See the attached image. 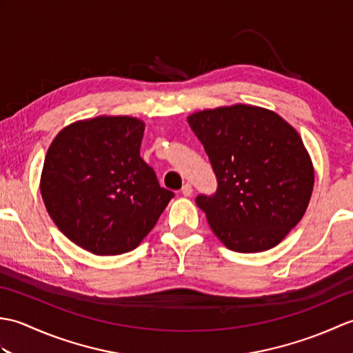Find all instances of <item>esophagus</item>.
I'll return each mask as SVG.
<instances>
[{
	"label": "esophagus",
	"mask_w": 353,
	"mask_h": 353,
	"mask_svg": "<svg viewBox=\"0 0 353 353\" xmlns=\"http://www.w3.org/2000/svg\"><path fill=\"white\" fill-rule=\"evenodd\" d=\"M182 194L185 197H190L191 194H192V186H191V183H185L183 186H182Z\"/></svg>",
	"instance_id": "esophagus-1"
}]
</instances>
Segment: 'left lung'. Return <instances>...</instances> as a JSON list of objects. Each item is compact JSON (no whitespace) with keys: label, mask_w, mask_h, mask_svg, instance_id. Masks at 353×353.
Instances as JSON below:
<instances>
[{"label":"left lung","mask_w":353,"mask_h":353,"mask_svg":"<svg viewBox=\"0 0 353 353\" xmlns=\"http://www.w3.org/2000/svg\"><path fill=\"white\" fill-rule=\"evenodd\" d=\"M188 123L219 183L214 196L196 199L214 234L239 253L279 244L302 220L314 186L311 157L294 127L247 104L200 110Z\"/></svg>","instance_id":"left-lung-1"}]
</instances>
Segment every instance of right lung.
<instances>
[{"label": "right lung", "mask_w": 353, "mask_h": 353, "mask_svg": "<svg viewBox=\"0 0 353 353\" xmlns=\"http://www.w3.org/2000/svg\"><path fill=\"white\" fill-rule=\"evenodd\" d=\"M144 129L138 118L103 115L66 125L51 142L41 194L81 249L100 256L137 249L174 197L139 156Z\"/></svg>", "instance_id": "obj_1"}]
</instances>
